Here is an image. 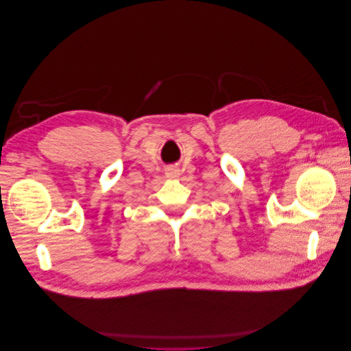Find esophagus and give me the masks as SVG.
<instances>
[{"instance_id":"obj_1","label":"esophagus","mask_w":351,"mask_h":351,"mask_svg":"<svg viewBox=\"0 0 351 351\" xmlns=\"http://www.w3.org/2000/svg\"><path fill=\"white\" fill-rule=\"evenodd\" d=\"M165 176H167L168 178H177V177L180 176V171H178L177 168H168Z\"/></svg>"}]
</instances>
